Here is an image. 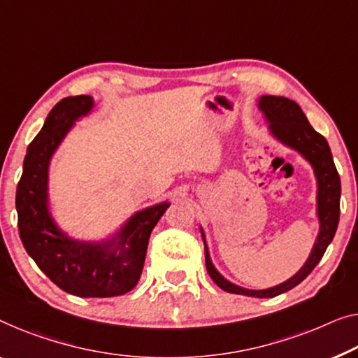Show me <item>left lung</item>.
<instances>
[{
    "instance_id": "left-lung-1",
    "label": "left lung",
    "mask_w": 358,
    "mask_h": 358,
    "mask_svg": "<svg viewBox=\"0 0 358 358\" xmlns=\"http://www.w3.org/2000/svg\"><path fill=\"white\" fill-rule=\"evenodd\" d=\"M259 108L265 114V119L268 120V128L276 140H280L282 145L296 149L312 164L313 172L317 177V215L320 220V233L317 241L313 244L310 257L297 273L278 286L268 287V289H246V287L236 286L218 273L213 266L209 249H207L204 231L206 250V266L207 273L215 281L218 287L223 291L231 292V294H241L249 297H275L282 292L292 289L299 282L303 281L310 275V271L315 268L317 264L322 260L324 250L333 241L334 233L338 230L339 223V201H341V178L331 156V149L328 146V141L318 131L313 130V127L308 124L306 114L299 108V104L292 99L282 98V96H260Z\"/></svg>"
}]
</instances>
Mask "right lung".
<instances>
[{
  "instance_id": "add662e5",
  "label": "right lung",
  "mask_w": 358,
  "mask_h": 358,
  "mask_svg": "<svg viewBox=\"0 0 358 358\" xmlns=\"http://www.w3.org/2000/svg\"><path fill=\"white\" fill-rule=\"evenodd\" d=\"M92 109L93 98L88 94L69 96L51 109L27 148L15 209L27 254L56 286L78 297H114L140 281L149 236L170 202L136 212L108 241H77L57 228L48 210V167L76 120Z\"/></svg>"
}]
</instances>
